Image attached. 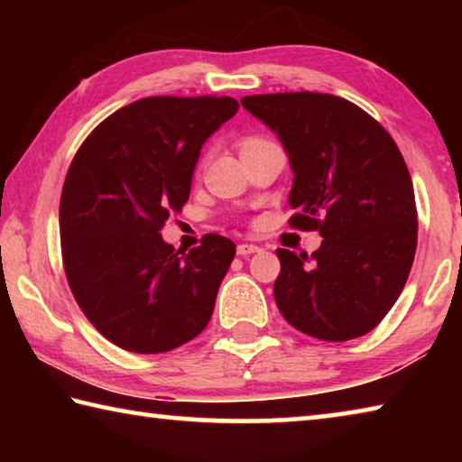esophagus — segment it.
Instances as JSON below:
<instances>
[{
    "label": "esophagus",
    "instance_id": "34e87169",
    "mask_svg": "<svg viewBox=\"0 0 462 462\" xmlns=\"http://www.w3.org/2000/svg\"><path fill=\"white\" fill-rule=\"evenodd\" d=\"M259 246L256 245H248V242H245V245H238V248H236V253L240 254V256H248V254H254V253H259Z\"/></svg>",
    "mask_w": 462,
    "mask_h": 462
}]
</instances>
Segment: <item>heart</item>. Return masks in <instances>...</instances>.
Segmentation results:
<instances>
[{"instance_id": "heart-1", "label": "heart", "mask_w": 462, "mask_h": 462, "mask_svg": "<svg viewBox=\"0 0 462 462\" xmlns=\"http://www.w3.org/2000/svg\"><path fill=\"white\" fill-rule=\"evenodd\" d=\"M248 140H256V138H248ZM248 140H246V143H248Z\"/></svg>"}]
</instances>
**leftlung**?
Listing matches in <instances>:
<instances>
[{
	"instance_id": "left-lung-1",
	"label": "left lung",
	"mask_w": 462,
	"mask_h": 462,
	"mask_svg": "<svg viewBox=\"0 0 462 462\" xmlns=\"http://www.w3.org/2000/svg\"><path fill=\"white\" fill-rule=\"evenodd\" d=\"M240 101L289 154V224L324 238L311 259L277 248L279 311L319 340L371 332L400 297L418 245L416 198L400 148L338 96L297 91Z\"/></svg>"
}]
</instances>
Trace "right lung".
<instances>
[{"label":"right lung","mask_w":462,"mask_h":462,"mask_svg":"<svg viewBox=\"0 0 462 462\" xmlns=\"http://www.w3.org/2000/svg\"><path fill=\"white\" fill-rule=\"evenodd\" d=\"M238 112L232 97H144L85 138L62 185V264L77 303L116 346L167 353L208 326L236 245L206 234L181 253L161 236L189 199L199 151Z\"/></svg>","instance_id":"right-lung-1"}]
</instances>
